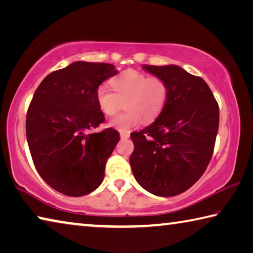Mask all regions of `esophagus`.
<instances>
[{"label": "esophagus", "instance_id": "obj_1", "mask_svg": "<svg viewBox=\"0 0 253 253\" xmlns=\"http://www.w3.org/2000/svg\"><path fill=\"white\" fill-rule=\"evenodd\" d=\"M129 136H130V134L128 131H122L121 132V138L122 139H127V138H129Z\"/></svg>", "mask_w": 253, "mask_h": 253}]
</instances>
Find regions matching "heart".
I'll return each mask as SVG.
<instances>
[{
    "label": "heart",
    "instance_id": "obj_1",
    "mask_svg": "<svg viewBox=\"0 0 253 253\" xmlns=\"http://www.w3.org/2000/svg\"><path fill=\"white\" fill-rule=\"evenodd\" d=\"M111 87L101 84L96 91L99 109L106 116H114L125 101V113L109 123L117 130L128 131L143 122H153L164 109L169 88L164 80L148 77L143 72L127 70L111 80Z\"/></svg>",
    "mask_w": 253,
    "mask_h": 253
}]
</instances>
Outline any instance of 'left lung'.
<instances>
[{
    "mask_svg": "<svg viewBox=\"0 0 253 253\" xmlns=\"http://www.w3.org/2000/svg\"><path fill=\"white\" fill-rule=\"evenodd\" d=\"M143 69L165 81L169 96L156 121L130 134L129 163L140 186L169 198L188 190L207 169L219 129V105L208 84L181 67Z\"/></svg>",
    "mask_w": 253,
    "mask_h": 253,
    "instance_id": "1",
    "label": "left lung"
}]
</instances>
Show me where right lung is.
I'll return each mask as SVG.
<instances>
[{"instance_id":"obj_1","label":"right lung","mask_w":253,"mask_h":253,"mask_svg":"<svg viewBox=\"0 0 253 253\" xmlns=\"http://www.w3.org/2000/svg\"><path fill=\"white\" fill-rule=\"evenodd\" d=\"M117 74L109 63L76 61L51 72L34 92L25 123L30 153L40 176L60 193L89 194L104 179L121 136L113 128L89 130L105 122L97 89Z\"/></svg>"}]
</instances>
